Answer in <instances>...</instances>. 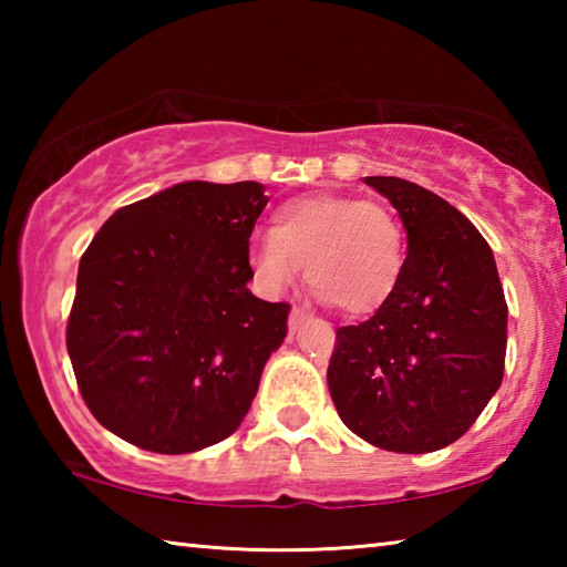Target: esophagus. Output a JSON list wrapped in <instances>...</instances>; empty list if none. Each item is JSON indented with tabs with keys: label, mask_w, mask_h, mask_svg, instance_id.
I'll return each mask as SVG.
<instances>
[{
	"label": "esophagus",
	"mask_w": 567,
	"mask_h": 567,
	"mask_svg": "<svg viewBox=\"0 0 567 567\" xmlns=\"http://www.w3.org/2000/svg\"><path fill=\"white\" fill-rule=\"evenodd\" d=\"M307 320V312L302 310V307H292L290 312V320H287V328H290V332L295 334L297 330H300V324Z\"/></svg>",
	"instance_id": "esophagus-1"
}]
</instances>
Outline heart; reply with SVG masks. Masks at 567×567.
<instances>
[{
    "label": "heart",
    "instance_id": "b5f03b06",
    "mask_svg": "<svg viewBox=\"0 0 567 567\" xmlns=\"http://www.w3.org/2000/svg\"><path fill=\"white\" fill-rule=\"evenodd\" d=\"M249 260L272 290H285L305 265L310 290L340 312L362 318L380 310L400 285L405 229L378 199L305 195L275 209L270 235L257 239Z\"/></svg>",
    "mask_w": 567,
    "mask_h": 567
}]
</instances>
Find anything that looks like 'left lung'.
I'll return each mask as SVG.
<instances>
[{"label": "left lung", "instance_id": "obj_1", "mask_svg": "<svg viewBox=\"0 0 567 567\" xmlns=\"http://www.w3.org/2000/svg\"><path fill=\"white\" fill-rule=\"evenodd\" d=\"M405 225L408 257L390 300L338 330L328 385L354 435L392 453L463 437L503 382L507 305L495 257L470 219L400 177H364Z\"/></svg>", "mask_w": 567, "mask_h": 567}]
</instances>
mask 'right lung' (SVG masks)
<instances>
[{
  "instance_id": "obj_1",
  "label": "right lung",
  "mask_w": 567,
  "mask_h": 567,
  "mask_svg": "<svg viewBox=\"0 0 567 567\" xmlns=\"http://www.w3.org/2000/svg\"><path fill=\"white\" fill-rule=\"evenodd\" d=\"M260 182H182L114 213L76 272L66 322L92 415L150 453L235 433L287 334V302L247 290Z\"/></svg>"
}]
</instances>
